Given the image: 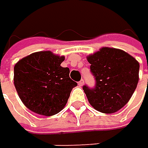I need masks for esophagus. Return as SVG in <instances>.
I'll list each match as a JSON object with an SVG mask.
<instances>
[{
  "instance_id": "1",
  "label": "esophagus",
  "mask_w": 148,
  "mask_h": 148,
  "mask_svg": "<svg viewBox=\"0 0 148 148\" xmlns=\"http://www.w3.org/2000/svg\"><path fill=\"white\" fill-rule=\"evenodd\" d=\"M84 84V81L83 79H82V80H80V81L78 82V85H79V86H83Z\"/></svg>"
}]
</instances>
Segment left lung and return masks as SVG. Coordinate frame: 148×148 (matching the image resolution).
Returning <instances> with one entry per match:
<instances>
[{"label":"left lung","instance_id":"obj_1","mask_svg":"<svg viewBox=\"0 0 148 148\" xmlns=\"http://www.w3.org/2000/svg\"><path fill=\"white\" fill-rule=\"evenodd\" d=\"M96 86L83 90L90 105L103 113H113L132 98L139 82V62L125 51L103 47L86 57Z\"/></svg>","mask_w":148,"mask_h":148}]
</instances>
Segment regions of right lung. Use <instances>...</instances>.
<instances>
[{
	"label": "right lung",
	"instance_id": "1",
	"mask_svg": "<svg viewBox=\"0 0 148 148\" xmlns=\"http://www.w3.org/2000/svg\"><path fill=\"white\" fill-rule=\"evenodd\" d=\"M64 60V56L45 50L32 53L15 64V90L24 106L33 112L52 116L64 108L77 84L70 78L69 68L61 66Z\"/></svg>",
	"mask_w": 148,
	"mask_h": 148
}]
</instances>
